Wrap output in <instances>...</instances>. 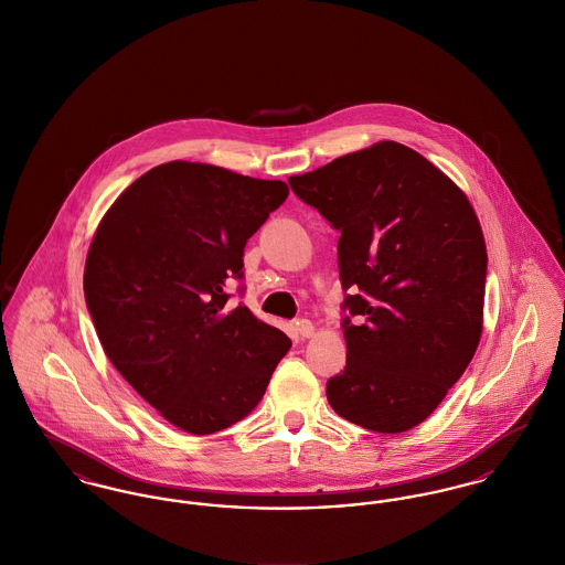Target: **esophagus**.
I'll list each match as a JSON object with an SVG mask.
<instances>
[{
	"mask_svg": "<svg viewBox=\"0 0 565 565\" xmlns=\"http://www.w3.org/2000/svg\"><path fill=\"white\" fill-rule=\"evenodd\" d=\"M296 332L300 339H312L315 337V326L308 319H301L296 323Z\"/></svg>",
	"mask_w": 565,
	"mask_h": 565,
	"instance_id": "34e87169",
	"label": "esophagus"
}]
</instances>
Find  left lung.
I'll list each match as a JSON object with an SVG mask.
<instances>
[{
  "label": "left lung",
  "instance_id": "8db88e82",
  "mask_svg": "<svg viewBox=\"0 0 565 565\" xmlns=\"http://www.w3.org/2000/svg\"><path fill=\"white\" fill-rule=\"evenodd\" d=\"M340 231L347 366L330 407L385 435L422 424L484 330L487 242L467 194L422 153L379 141L289 178Z\"/></svg>",
  "mask_w": 565,
  "mask_h": 565
}]
</instances>
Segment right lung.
I'll use <instances>...</instances> for the list:
<instances>
[{"label": "right lung", "mask_w": 565, "mask_h": 565, "mask_svg": "<svg viewBox=\"0 0 565 565\" xmlns=\"http://www.w3.org/2000/svg\"><path fill=\"white\" fill-rule=\"evenodd\" d=\"M289 194L216 164L143 173L92 237L83 291L117 373L169 424L212 435L250 414L291 349L246 306L226 310L244 246Z\"/></svg>", "instance_id": "1"}]
</instances>
